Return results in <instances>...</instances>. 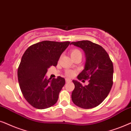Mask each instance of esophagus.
<instances>
[{
  "mask_svg": "<svg viewBox=\"0 0 131 131\" xmlns=\"http://www.w3.org/2000/svg\"><path fill=\"white\" fill-rule=\"evenodd\" d=\"M71 80L68 79V78H66V82H67V83H69V82H71Z\"/></svg>",
  "mask_w": 131,
  "mask_h": 131,
  "instance_id": "34e87169",
  "label": "esophagus"
}]
</instances>
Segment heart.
<instances>
[{"mask_svg": "<svg viewBox=\"0 0 131 131\" xmlns=\"http://www.w3.org/2000/svg\"><path fill=\"white\" fill-rule=\"evenodd\" d=\"M70 55L72 59H73L75 57L78 56H81V51H80L78 49H73L70 52ZM75 74V72L74 71H71V70H68L67 72H66V75L69 77H71Z\"/></svg>", "mask_w": 131, "mask_h": 131, "instance_id": "1", "label": "heart"}]
</instances>
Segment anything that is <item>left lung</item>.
Instances as JSON below:
<instances>
[{"instance_id":"left-lung-1","label":"left lung","mask_w":131,"mask_h":131,"mask_svg":"<svg viewBox=\"0 0 131 131\" xmlns=\"http://www.w3.org/2000/svg\"><path fill=\"white\" fill-rule=\"evenodd\" d=\"M71 44L81 48L86 56L84 68L78 75V79L89 80V84L86 86L73 80L75 89L71 95L72 102L84 109L97 107L107 97L112 88L113 62L107 51L96 43L81 41L72 42Z\"/></svg>"}]
</instances>
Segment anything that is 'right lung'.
Here are the masks:
<instances>
[{
	"label": "right lung",
	"instance_id": "1",
	"mask_svg": "<svg viewBox=\"0 0 131 131\" xmlns=\"http://www.w3.org/2000/svg\"><path fill=\"white\" fill-rule=\"evenodd\" d=\"M69 43L43 41L31 45L23 55L17 72L19 86L26 100L36 108H47L58 100L65 80L47 79L45 74L50 66L57 65Z\"/></svg>",
	"mask_w": 131,
	"mask_h": 131
}]
</instances>
